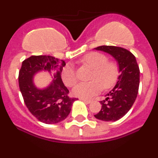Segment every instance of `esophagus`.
<instances>
[{"mask_svg":"<svg viewBox=\"0 0 158 158\" xmlns=\"http://www.w3.org/2000/svg\"><path fill=\"white\" fill-rule=\"evenodd\" d=\"M81 100H82V101L84 102H85V103H87V104H90L92 102L91 100H87V99H84V98H81L80 99Z\"/></svg>","mask_w":158,"mask_h":158,"instance_id":"esophagus-1","label":"esophagus"}]
</instances>
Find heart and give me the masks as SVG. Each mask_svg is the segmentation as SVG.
Here are the masks:
<instances>
[{
    "label": "heart",
    "instance_id": "obj_1",
    "mask_svg": "<svg viewBox=\"0 0 158 158\" xmlns=\"http://www.w3.org/2000/svg\"><path fill=\"white\" fill-rule=\"evenodd\" d=\"M79 63L93 69L89 82H82L77 85L73 93L80 98H90L100 92L102 87L108 89L116 83L118 77V66L116 62L108 61L105 54L91 52L85 54ZM62 79L65 85L72 87L77 81L76 70L72 65H65L62 71Z\"/></svg>",
    "mask_w": 158,
    "mask_h": 158
}]
</instances>
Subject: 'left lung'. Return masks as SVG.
I'll list each match as a JSON object with an SVG mask.
<instances>
[{
    "label": "left lung",
    "instance_id": "left-lung-1",
    "mask_svg": "<svg viewBox=\"0 0 158 158\" xmlns=\"http://www.w3.org/2000/svg\"><path fill=\"white\" fill-rule=\"evenodd\" d=\"M111 54L118 64L120 74L114 89L100 101L101 109L94 116L102 121H116L123 117L133 106L139 93L140 70L135 55L127 49L115 46L95 48Z\"/></svg>",
    "mask_w": 158,
    "mask_h": 158
}]
</instances>
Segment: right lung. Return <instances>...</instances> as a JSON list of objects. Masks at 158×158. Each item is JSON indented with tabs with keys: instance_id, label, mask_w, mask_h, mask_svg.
<instances>
[{
	"instance_id": "add662e5",
	"label": "right lung",
	"mask_w": 158,
	"mask_h": 158,
	"mask_svg": "<svg viewBox=\"0 0 158 158\" xmlns=\"http://www.w3.org/2000/svg\"><path fill=\"white\" fill-rule=\"evenodd\" d=\"M65 62L49 55H33L22 62L19 72V86L29 111L38 120L47 124L62 122L69 115L73 103L61 74ZM52 73V82L45 89L34 85L33 77L38 72Z\"/></svg>"
}]
</instances>
